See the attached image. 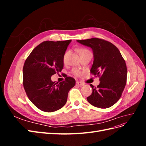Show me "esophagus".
I'll list each match as a JSON object with an SVG mask.
<instances>
[{"label": "esophagus", "instance_id": "1", "mask_svg": "<svg viewBox=\"0 0 146 146\" xmlns=\"http://www.w3.org/2000/svg\"><path fill=\"white\" fill-rule=\"evenodd\" d=\"M76 84L77 85H78V86H83L84 85H85V84H84L83 83H82V82H76Z\"/></svg>", "mask_w": 146, "mask_h": 146}]
</instances>
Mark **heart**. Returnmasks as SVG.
Instances as JSON below:
<instances>
[{
  "label": "heart",
  "instance_id": "obj_1",
  "mask_svg": "<svg viewBox=\"0 0 146 146\" xmlns=\"http://www.w3.org/2000/svg\"><path fill=\"white\" fill-rule=\"evenodd\" d=\"M78 52L79 53V54L80 55L82 54H83V53L90 52V51L88 50V49H86V48H78ZM68 52H66L65 54L63 55V61H64V62H65V61H66V56H67V55H68ZM72 74L76 76H80L82 75V72L77 69H74L72 70Z\"/></svg>",
  "mask_w": 146,
  "mask_h": 146
}]
</instances>
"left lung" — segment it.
<instances>
[{
    "label": "left lung",
    "instance_id": "1",
    "mask_svg": "<svg viewBox=\"0 0 146 146\" xmlns=\"http://www.w3.org/2000/svg\"><path fill=\"white\" fill-rule=\"evenodd\" d=\"M77 41L92 49L94 61L90 72L100 80L97 87L90 85L92 92L87 100L98 108L111 107L121 98L126 85L127 69L124 59L115 46L103 39Z\"/></svg>",
    "mask_w": 146,
    "mask_h": 146
}]
</instances>
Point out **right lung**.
<instances>
[{"instance_id": "obj_1", "label": "right lung", "mask_w": 146, "mask_h": 146, "mask_svg": "<svg viewBox=\"0 0 146 146\" xmlns=\"http://www.w3.org/2000/svg\"><path fill=\"white\" fill-rule=\"evenodd\" d=\"M71 40L44 41L35 47L25 60L23 67V85L30 100L46 112L62 108L68 99L69 90L76 80L66 77L55 83L51 76L63 68V55Z\"/></svg>"}]
</instances>
